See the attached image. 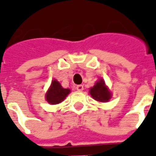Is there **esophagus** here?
Returning a JSON list of instances; mask_svg holds the SVG:
<instances>
[{
	"label": "esophagus",
	"mask_w": 156,
	"mask_h": 156,
	"mask_svg": "<svg viewBox=\"0 0 156 156\" xmlns=\"http://www.w3.org/2000/svg\"><path fill=\"white\" fill-rule=\"evenodd\" d=\"M76 89H77V91H82L84 88H83V86L82 85H78V86H76Z\"/></svg>",
	"instance_id": "esophagus-1"
}]
</instances>
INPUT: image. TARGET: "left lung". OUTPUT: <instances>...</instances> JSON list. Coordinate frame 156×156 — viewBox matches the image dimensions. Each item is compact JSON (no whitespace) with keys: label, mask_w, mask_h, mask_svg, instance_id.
<instances>
[{"label":"left lung","mask_w":156,"mask_h":156,"mask_svg":"<svg viewBox=\"0 0 156 156\" xmlns=\"http://www.w3.org/2000/svg\"><path fill=\"white\" fill-rule=\"evenodd\" d=\"M89 93L94 99L100 102H107L111 99L112 94L108 87L106 86L103 79H100L93 87L90 88Z\"/></svg>","instance_id":"left-lung-1"}]
</instances>
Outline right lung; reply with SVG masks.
<instances>
[{
    "label": "right lung",
    "instance_id": "1",
    "mask_svg": "<svg viewBox=\"0 0 156 156\" xmlns=\"http://www.w3.org/2000/svg\"><path fill=\"white\" fill-rule=\"evenodd\" d=\"M69 93H70L69 88H64L62 87L59 81L56 80H53L51 86L49 87L48 92L46 93V101L49 104H58L64 101Z\"/></svg>",
    "mask_w": 156,
    "mask_h": 156
}]
</instances>
